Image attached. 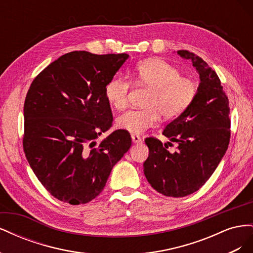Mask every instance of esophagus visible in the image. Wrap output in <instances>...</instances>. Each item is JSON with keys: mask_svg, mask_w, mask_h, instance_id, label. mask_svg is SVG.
Wrapping results in <instances>:
<instances>
[{"mask_svg": "<svg viewBox=\"0 0 253 253\" xmlns=\"http://www.w3.org/2000/svg\"><path fill=\"white\" fill-rule=\"evenodd\" d=\"M132 137V141L134 142V143H139V142H141V138L139 136H137V135H132L131 136Z\"/></svg>", "mask_w": 253, "mask_h": 253, "instance_id": "obj_1", "label": "esophagus"}]
</instances>
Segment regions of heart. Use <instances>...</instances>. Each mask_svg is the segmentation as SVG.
Wrapping results in <instances>:
<instances>
[{
  "instance_id": "b5f03b06",
  "label": "heart",
  "mask_w": 253,
  "mask_h": 253,
  "mask_svg": "<svg viewBox=\"0 0 253 253\" xmlns=\"http://www.w3.org/2000/svg\"><path fill=\"white\" fill-rule=\"evenodd\" d=\"M135 80L150 88L145 100L147 109L129 110L116 119L119 128L133 134H142L154 127L160 119L173 118L185 112L196 95V85L188 78L179 77L174 66L160 59L141 61L135 67ZM129 82L114 77L106 83L104 93L108 102L116 110L126 108Z\"/></svg>"
}]
</instances>
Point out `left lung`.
I'll return each instance as SVG.
<instances>
[{
  "label": "left lung",
  "instance_id": "left-lung-1",
  "mask_svg": "<svg viewBox=\"0 0 253 253\" xmlns=\"http://www.w3.org/2000/svg\"><path fill=\"white\" fill-rule=\"evenodd\" d=\"M200 75L196 95L188 109L163 134L178 148L170 153L155 138L144 140L150 154L143 173L152 188L170 197H183L202 188L223 159L230 141L228 97L216 73L193 52L178 50ZM170 143V142H168Z\"/></svg>",
  "mask_w": 253,
  "mask_h": 253
}]
</instances>
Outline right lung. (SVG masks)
<instances>
[{"mask_svg":"<svg viewBox=\"0 0 253 253\" xmlns=\"http://www.w3.org/2000/svg\"><path fill=\"white\" fill-rule=\"evenodd\" d=\"M127 58V53H65L44 68L27 91L25 156L44 188L61 202L93 201L131 148L125 129L114 131L98 145L95 141L113 121L105 85Z\"/></svg>","mask_w":253,"mask_h":253,"instance_id":"right-lung-1","label":"right lung"}]
</instances>
